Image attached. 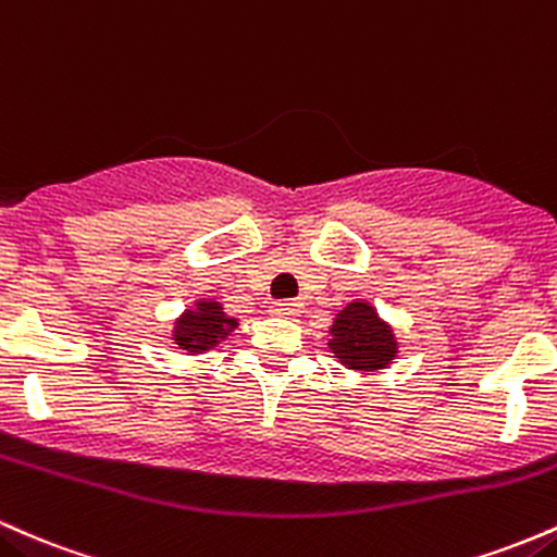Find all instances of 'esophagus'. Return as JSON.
Here are the masks:
<instances>
[{"instance_id":"34e87169","label":"esophagus","mask_w":557,"mask_h":557,"mask_svg":"<svg viewBox=\"0 0 557 557\" xmlns=\"http://www.w3.org/2000/svg\"><path fill=\"white\" fill-rule=\"evenodd\" d=\"M271 310L276 312V315L292 318V315H299V312H302V305H299L297 299H284V302H273Z\"/></svg>"}]
</instances>
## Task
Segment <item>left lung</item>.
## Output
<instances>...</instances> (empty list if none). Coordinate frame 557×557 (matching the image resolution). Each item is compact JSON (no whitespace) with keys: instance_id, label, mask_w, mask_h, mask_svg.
<instances>
[{"instance_id":"obj_1","label":"left lung","mask_w":557,"mask_h":557,"mask_svg":"<svg viewBox=\"0 0 557 557\" xmlns=\"http://www.w3.org/2000/svg\"><path fill=\"white\" fill-rule=\"evenodd\" d=\"M329 334L331 352L349 371H381L397 358L395 331L366 299H355L336 312Z\"/></svg>"}]
</instances>
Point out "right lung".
I'll list each match as a JSON object with an SVG mask.
<instances>
[{
  "instance_id": "obj_1",
  "label": "right lung",
  "mask_w": 557,
  "mask_h": 557,
  "mask_svg": "<svg viewBox=\"0 0 557 557\" xmlns=\"http://www.w3.org/2000/svg\"><path fill=\"white\" fill-rule=\"evenodd\" d=\"M236 326L239 321L226 315L218 299H197L195 308L181 312L176 326H173V342L186 352L199 355L221 345Z\"/></svg>"
}]
</instances>
